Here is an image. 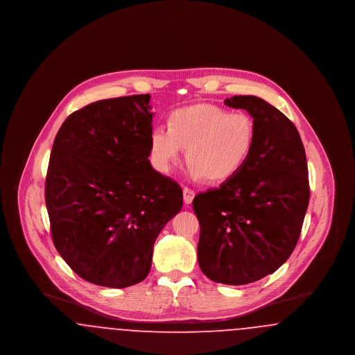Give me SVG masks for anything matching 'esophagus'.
Instances as JSON below:
<instances>
[{"label": "esophagus", "mask_w": 355, "mask_h": 355, "mask_svg": "<svg viewBox=\"0 0 355 355\" xmlns=\"http://www.w3.org/2000/svg\"><path fill=\"white\" fill-rule=\"evenodd\" d=\"M194 196H196L194 190H191L189 187H184V201H185L186 205H190V203L193 202Z\"/></svg>", "instance_id": "34e87169"}]
</instances>
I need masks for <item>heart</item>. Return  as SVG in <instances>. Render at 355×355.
Here are the masks:
<instances>
[{"instance_id":"b5f03b06","label":"heart","mask_w":355,"mask_h":355,"mask_svg":"<svg viewBox=\"0 0 355 355\" xmlns=\"http://www.w3.org/2000/svg\"><path fill=\"white\" fill-rule=\"evenodd\" d=\"M167 126L150 133L154 164L169 171L186 149V161L196 178L225 182L246 165L255 142V125L245 113H230L216 105H193L174 110Z\"/></svg>"}]
</instances>
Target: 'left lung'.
<instances>
[{"mask_svg":"<svg viewBox=\"0 0 355 355\" xmlns=\"http://www.w3.org/2000/svg\"><path fill=\"white\" fill-rule=\"evenodd\" d=\"M225 105L253 117L246 165L218 189L200 193L198 263L217 284L246 285L281 268L301 234L310 200L304 144L294 123L269 102L234 96Z\"/></svg>","mask_w":355,"mask_h":355,"instance_id":"1","label":"left lung"}]
</instances>
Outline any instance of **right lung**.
<instances>
[{"label": "right lung", "instance_id": "right-lung-1", "mask_svg": "<svg viewBox=\"0 0 355 355\" xmlns=\"http://www.w3.org/2000/svg\"><path fill=\"white\" fill-rule=\"evenodd\" d=\"M149 94L93 102L54 138L45 184L53 243L69 268L98 286H132L182 207V189L153 169Z\"/></svg>", "mask_w": 355, "mask_h": 355}]
</instances>
